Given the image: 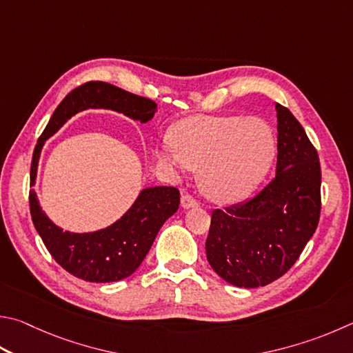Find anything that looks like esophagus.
<instances>
[{
	"label": "esophagus",
	"mask_w": 353,
	"mask_h": 353,
	"mask_svg": "<svg viewBox=\"0 0 353 353\" xmlns=\"http://www.w3.org/2000/svg\"><path fill=\"white\" fill-rule=\"evenodd\" d=\"M181 205L183 210H190V208H194V207H199V202L196 201L194 197H191L188 194H183L181 197Z\"/></svg>",
	"instance_id": "obj_1"
}]
</instances>
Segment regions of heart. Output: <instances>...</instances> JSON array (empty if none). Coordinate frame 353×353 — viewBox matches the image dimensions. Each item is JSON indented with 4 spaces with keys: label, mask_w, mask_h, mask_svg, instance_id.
I'll use <instances>...</instances> for the list:
<instances>
[{
    "label": "heart",
    "mask_w": 353,
    "mask_h": 353,
    "mask_svg": "<svg viewBox=\"0 0 353 353\" xmlns=\"http://www.w3.org/2000/svg\"><path fill=\"white\" fill-rule=\"evenodd\" d=\"M276 136L265 120L242 115H194L171 128L170 145L157 150L160 165L199 170V185L216 202L253 193L270 170Z\"/></svg>",
    "instance_id": "b5f03b06"
}]
</instances>
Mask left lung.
<instances>
[{"label":"left lung","mask_w":353,"mask_h":353,"mask_svg":"<svg viewBox=\"0 0 353 353\" xmlns=\"http://www.w3.org/2000/svg\"><path fill=\"white\" fill-rule=\"evenodd\" d=\"M276 176L248 201L211 214L207 259L236 287H264L290 270L321 213V166L315 146L287 108L276 103Z\"/></svg>","instance_id":"left-lung-1"}]
</instances>
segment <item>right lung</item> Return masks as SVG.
<instances>
[{"mask_svg":"<svg viewBox=\"0 0 353 353\" xmlns=\"http://www.w3.org/2000/svg\"><path fill=\"white\" fill-rule=\"evenodd\" d=\"M86 110H111L146 123L154 117L157 105L103 81H89L75 88L57 106L38 139L32 156L30 187L35 185L44 142L70 117ZM179 197L181 194L174 187L145 188L119 221L91 233L63 232L41 210L35 190H30L29 203L35 230L66 272L89 283H115L131 276L142 264L160 227L177 211Z\"/></svg>","mask_w":353,"mask_h":353,"instance_id":"1","label":"right lung"}]
</instances>
